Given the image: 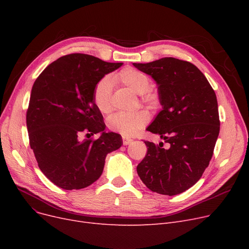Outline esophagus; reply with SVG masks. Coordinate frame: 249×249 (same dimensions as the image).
I'll return each instance as SVG.
<instances>
[{"mask_svg": "<svg viewBox=\"0 0 249 249\" xmlns=\"http://www.w3.org/2000/svg\"><path fill=\"white\" fill-rule=\"evenodd\" d=\"M122 141H123V144H124V145H128V144H130V143H131L133 140L123 136V137H122Z\"/></svg>", "mask_w": 249, "mask_h": 249, "instance_id": "34e87169", "label": "esophagus"}]
</instances>
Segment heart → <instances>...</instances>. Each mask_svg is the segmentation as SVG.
Wrapping results in <instances>:
<instances>
[{
	"label": "heart",
	"mask_w": 249,
	"mask_h": 249,
	"mask_svg": "<svg viewBox=\"0 0 249 249\" xmlns=\"http://www.w3.org/2000/svg\"><path fill=\"white\" fill-rule=\"evenodd\" d=\"M115 78L128 87L135 93L142 94L143 99L151 104L159 102V97L147 89L150 86L149 76L143 71L126 68L118 73ZM93 101L98 110L107 114L112 109V81L109 76H104L96 84L93 90ZM149 121V113L146 110H136L132 112H121L112 116L108 126L111 130L119 132L124 136H133Z\"/></svg>",
	"instance_id": "heart-1"
}]
</instances>
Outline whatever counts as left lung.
I'll list each match as a JSON object with an SVG mask.
<instances>
[{"instance_id": "8db88e82", "label": "left lung", "mask_w": 249, "mask_h": 249, "mask_svg": "<svg viewBox=\"0 0 249 249\" xmlns=\"http://www.w3.org/2000/svg\"><path fill=\"white\" fill-rule=\"evenodd\" d=\"M133 65L159 85L162 110L146 130L164 141H144L147 152L137 174L152 192L180 194L201 178L212 159L220 131L216 94L189 61L164 57Z\"/></svg>"}]
</instances>
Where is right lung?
Instances as JSON below:
<instances>
[{
	"label": "right lung",
	"mask_w": 249,
	"mask_h": 249,
	"mask_svg": "<svg viewBox=\"0 0 249 249\" xmlns=\"http://www.w3.org/2000/svg\"><path fill=\"white\" fill-rule=\"evenodd\" d=\"M122 64L71 53L36 78L26 114L29 143L39 168L55 186L89 187L101 177L107 154L122 145L121 135L104 132L106 125L93 101L96 84ZM99 132L98 140L89 138Z\"/></svg>",
	"instance_id": "1"
}]
</instances>
